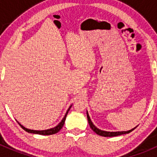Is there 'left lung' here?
Returning <instances> with one entry per match:
<instances>
[{
    "instance_id": "left-lung-1",
    "label": "left lung",
    "mask_w": 157,
    "mask_h": 157,
    "mask_svg": "<svg viewBox=\"0 0 157 157\" xmlns=\"http://www.w3.org/2000/svg\"><path fill=\"white\" fill-rule=\"evenodd\" d=\"M86 116H87V120H88V123L90 124V128L94 130V132L96 133L97 134L100 136H103V137H115V136H119V135H122V134H129L130 132H131L132 130H134V129L136 128V127L134 128L131 129L130 130H127V131H116V132H111V131H105V130H101L100 129H98V127H96L94 125L93 122L91 121L90 117L89 116L88 112H86Z\"/></svg>"
}]
</instances>
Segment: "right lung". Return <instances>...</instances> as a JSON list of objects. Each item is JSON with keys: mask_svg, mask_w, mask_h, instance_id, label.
<instances>
[{"mask_svg": "<svg viewBox=\"0 0 157 157\" xmlns=\"http://www.w3.org/2000/svg\"><path fill=\"white\" fill-rule=\"evenodd\" d=\"M72 105H71L70 107L68 108V109H67V111L66 114H65V116H63V118L62 119V120L60 122H59V123L58 124L57 126H56V127H52V128H50V129H47V130H30V129H27L25 127H23L22 124H20V123L18 122V123H19V125H20V127H22V128L23 129V130H25V131H27V132L28 133H31V134H41V135H50V134H56V133L59 132V130H61V128L63 127V124H64V122H65V120H66V117H67V113H68L69 110H70V109L71 108Z\"/></svg>", "mask_w": 157, "mask_h": 157, "instance_id": "right-lung-1", "label": "right lung"}]
</instances>
